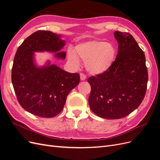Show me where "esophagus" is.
Masks as SVG:
<instances>
[{
	"label": "esophagus",
	"instance_id": "34e87169",
	"mask_svg": "<svg viewBox=\"0 0 160 160\" xmlns=\"http://www.w3.org/2000/svg\"><path fill=\"white\" fill-rule=\"evenodd\" d=\"M87 78L86 75L84 74V73H82V72H81L80 73V79L81 81H85Z\"/></svg>",
	"mask_w": 160,
	"mask_h": 160
}]
</instances>
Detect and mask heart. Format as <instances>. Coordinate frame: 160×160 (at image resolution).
Wrapping results in <instances>:
<instances>
[{
    "mask_svg": "<svg viewBox=\"0 0 160 160\" xmlns=\"http://www.w3.org/2000/svg\"><path fill=\"white\" fill-rule=\"evenodd\" d=\"M85 62L86 69L90 73L99 75L105 72L112 65L115 49L112 45L98 41H91L77 45L75 52L69 51L68 59L72 64L79 65V60Z\"/></svg>",
    "mask_w": 160,
    "mask_h": 160,
    "instance_id": "b5f03b06",
    "label": "heart"
}]
</instances>
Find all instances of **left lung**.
Returning <instances> with one entry per match:
<instances>
[{"mask_svg": "<svg viewBox=\"0 0 160 160\" xmlns=\"http://www.w3.org/2000/svg\"><path fill=\"white\" fill-rule=\"evenodd\" d=\"M117 57L108 70L92 76L89 104L100 118L117 119L126 117L141 104L148 81L146 57L132 35L116 31Z\"/></svg>", "mask_w": 160, "mask_h": 160, "instance_id": "1", "label": "left lung"}]
</instances>
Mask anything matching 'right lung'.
I'll use <instances>...</instances> for the list:
<instances>
[{
	"mask_svg": "<svg viewBox=\"0 0 160 160\" xmlns=\"http://www.w3.org/2000/svg\"><path fill=\"white\" fill-rule=\"evenodd\" d=\"M61 35L51 31H38L18 47L12 68V83L21 107L38 117L50 118L63 109L69 92L79 84V73H71L50 62L38 67L34 52H56L64 59L65 52H59L65 45Z\"/></svg>",
	"mask_w": 160,
	"mask_h": 160,
	"instance_id": "add662e5",
	"label": "right lung"
}]
</instances>
